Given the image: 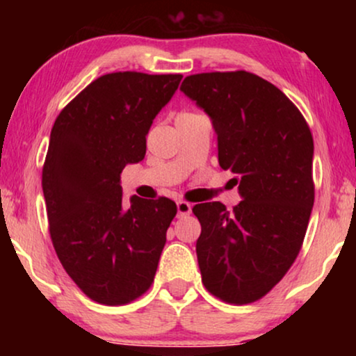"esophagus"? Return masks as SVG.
Listing matches in <instances>:
<instances>
[{
  "instance_id": "obj_1",
  "label": "esophagus",
  "mask_w": 356,
  "mask_h": 356,
  "mask_svg": "<svg viewBox=\"0 0 356 356\" xmlns=\"http://www.w3.org/2000/svg\"><path fill=\"white\" fill-rule=\"evenodd\" d=\"M177 209H178V217H184V216H189V213H191V204L186 201H178Z\"/></svg>"
}]
</instances>
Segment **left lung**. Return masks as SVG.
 Masks as SVG:
<instances>
[{"mask_svg":"<svg viewBox=\"0 0 356 356\" xmlns=\"http://www.w3.org/2000/svg\"><path fill=\"white\" fill-rule=\"evenodd\" d=\"M211 116L218 163L236 177L243 201L193 207L202 284L225 303L266 296L303 246L314 204L313 134L280 89L248 71L201 72L179 87Z\"/></svg>","mask_w":356,"mask_h":356,"instance_id":"left-lung-1","label":"left lung"}]
</instances>
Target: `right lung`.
Segmentation results:
<instances>
[{
  "label": "right lung",
  "mask_w": 356,
  "mask_h": 356,
  "mask_svg": "<svg viewBox=\"0 0 356 356\" xmlns=\"http://www.w3.org/2000/svg\"><path fill=\"white\" fill-rule=\"evenodd\" d=\"M181 74L120 71L92 81L56 116L42 170L56 256L82 293L100 305L138 300L152 285L172 199L131 197L120 173L145 155V136Z\"/></svg>",
  "instance_id": "add662e5"
}]
</instances>
